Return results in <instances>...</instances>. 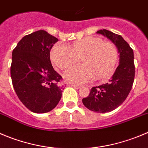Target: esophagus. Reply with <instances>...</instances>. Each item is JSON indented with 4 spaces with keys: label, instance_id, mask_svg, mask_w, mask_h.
<instances>
[{
    "label": "esophagus",
    "instance_id": "1",
    "mask_svg": "<svg viewBox=\"0 0 148 148\" xmlns=\"http://www.w3.org/2000/svg\"><path fill=\"white\" fill-rule=\"evenodd\" d=\"M72 86L73 87H74V88H81V86H79V85H75V84H72Z\"/></svg>",
    "mask_w": 148,
    "mask_h": 148
}]
</instances>
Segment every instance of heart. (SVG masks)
<instances>
[{
	"label": "heart",
	"mask_w": 148,
	"mask_h": 148,
	"mask_svg": "<svg viewBox=\"0 0 148 148\" xmlns=\"http://www.w3.org/2000/svg\"><path fill=\"white\" fill-rule=\"evenodd\" d=\"M51 60L57 67L67 70L81 57L82 64L75 66L64 74L67 82L81 84L97 79L109 78L118 60V50L113 43L100 38L89 36L73 43L72 47L57 43L52 47Z\"/></svg>",
	"instance_id": "obj_1"
}]
</instances>
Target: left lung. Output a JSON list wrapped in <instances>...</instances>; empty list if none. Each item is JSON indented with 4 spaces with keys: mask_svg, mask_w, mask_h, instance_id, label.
Here are the masks:
<instances>
[{
    "mask_svg": "<svg viewBox=\"0 0 148 148\" xmlns=\"http://www.w3.org/2000/svg\"><path fill=\"white\" fill-rule=\"evenodd\" d=\"M97 33L107 37L116 46L120 54L119 65L109 82L92 87L88 96L82 102L90 110L105 113L120 106L132 89L135 75L134 51L120 35L105 29Z\"/></svg>",
    "mask_w": 148,
    "mask_h": 148,
    "instance_id": "left-lung-1",
    "label": "left lung"
}]
</instances>
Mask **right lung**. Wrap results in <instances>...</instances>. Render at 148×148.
<instances>
[{"label": "right lung", "instance_id": "1", "mask_svg": "<svg viewBox=\"0 0 148 148\" xmlns=\"http://www.w3.org/2000/svg\"><path fill=\"white\" fill-rule=\"evenodd\" d=\"M58 39L45 30L25 36L12 52L11 77L16 95L27 109L44 113L54 109L64 89L54 70L50 51Z\"/></svg>", "mask_w": 148, "mask_h": 148}]
</instances>
